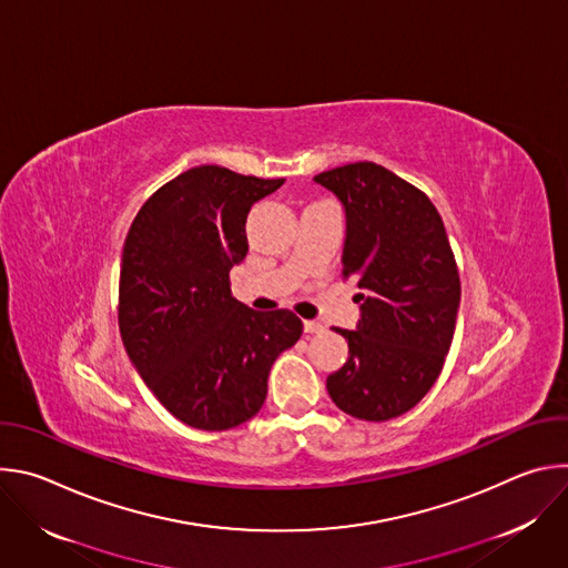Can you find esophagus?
Here are the masks:
<instances>
[{
	"instance_id": "obj_1",
	"label": "esophagus",
	"mask_w": 568,
	"mask_h": 568,
	"mask_svg": "<svg viewBox=\"0 0 568 568\" xmlns=\"http://www.w3.org/2000/svg\"><path fill=\"white\" fill-rule=\"evenodd\" d=\"M303 331L307 335H314V333H323V326L318 321H303Z\"/></svg>"
}]
</instances>
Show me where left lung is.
I'll use <instances>...</instances> for the list:
<instances>
[{"label":"left lung","instance_id":"8db88e82","mask_svg":"<svg viewBox=\"0 0 568 568\" xmlns=\"http://www.w3.org/2000/svg\"><path fill=\"white\" fill-rule=\"evenodd\" d=\"M346 213L344 278H355L359 321L337 328L346 364L328 375L337 407L384 423L414 409L438 379L460 305V278L432 200L373 161L314 178Z\"/></svg>","mask_w":568,"mask_h":568}]
</instances>
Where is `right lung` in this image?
<instances>
[{
    "mask_svg": "<svg viewBox=\"0 0 568 568\" xmlns=\"http://www.w3.org/2000/svg\"><path fill=\"white\" fill-rule=\"evenodd\" d=\"M283 182L197 166L161 186L128 231L121 339L145 386L189 427L224 432L254 418L272 364L303 333L294 312H256L229 287L250 250V209Z\"/></svg>",
    "mask_w": 568,
    "mask_h": 568,
    "instance_id": "right-lung-1",
    "label": "right lung"
}]
</instances>
